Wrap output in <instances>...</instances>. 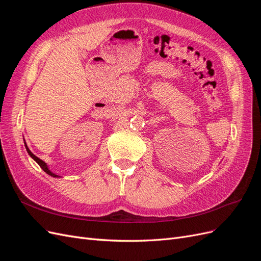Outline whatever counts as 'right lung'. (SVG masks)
Here are the masks:
<instances>
[{
    "mask_svg": "<svg viewBox=\"0 0 261 261\" xmlns=\"http://www.w3.org/2000/svg\"><path fill=\"white\" fill-rule=\"evenodd\" d=\"M23 141H25V140H23ZM25 147H26V150H27V152H28V154L31 156V158H33V159L39 164V165H40V168L46 173V174H49L50 176H52V177H61V176H59V175H57V174H55V173H53L50 169H49V167H48V164H46L44 161H42L41 159H39V158L38 156H36L33 152H31L30 151V150H29V148H28V146H27V144H26V141H25Z\"/></svg>",
    "mask_w": 261,
    "mask_h": 261,
    "instance_id": "right-lung-1",
    "label": "right lung"
}]
</instances>
